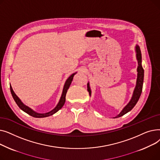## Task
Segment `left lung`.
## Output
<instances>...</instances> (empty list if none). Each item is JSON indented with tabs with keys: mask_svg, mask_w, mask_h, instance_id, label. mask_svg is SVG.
Instances as JSON below:
<instances>
[{
	"mask_svg": "<svg viewBox=\"0 0 160 160\" xmlns=\"http://www.w3.org/2000/svg\"><path fill=\"white\" fill-rule=\"evenodd\" d=\"M136 55H137V60L138 61V78H137V83L135 89H134L133 96L132 97V99L130 100V102L126 106L122 112L118 115H117L115 118H117V117H120L128 112H130L132 108L136 106L137 104L138 100L141 96L142 89V84H143V78H144V69L142 68L141 65V52L139 48V47L138 45H136ZM88 91H89V95H91V89L89 88V83H88Z\"/></svg>",
	"mask_w": 160,
	"mask_h": 160,
	"instance_id": "left-lung-1",
	"label": "left lung"
}]
</instances>
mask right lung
Returning a JSON list of instances; mask_svg holds the SVG:
<instances>
[{
  "label": "right lung",
  "mask_w": 160,
  "mask_h": 160,
  "mask_svg": "<svg viewBox=\"0 0 160 160\" xmlns=\"http://www.w3.org/2000/svg\"><path fill=\"white\" fill-rule=\"evenodd\" d=\"M76 73H74L72 74V75H71L70 77H69V78L67 79L65 82V83L64 85V88H63V93H62V97H61V98L60 100V101H59L58 105L56 106V107L54 109V110H52V111H50L48 113H36L34 111H33L32 110H31V109L27 106H25L21 101V100L19 98V97L15 95V93H14V91H13L12 89V86H10V91H11V93H12V95L15 100V102H16V104H18V106L21 109V110L26 112L27 113H28V115L33 117H37V118H42V117H48L50 115H53L54 113H56L59 110H60V109L63 107V106L65 104V96H66V93L67 92V90H68V89L69 88V86L71 85V83L72 81V79H73V77H74V75Z\"/></svg>",
  "instance_id": "add662e5"
}]
</instances>
